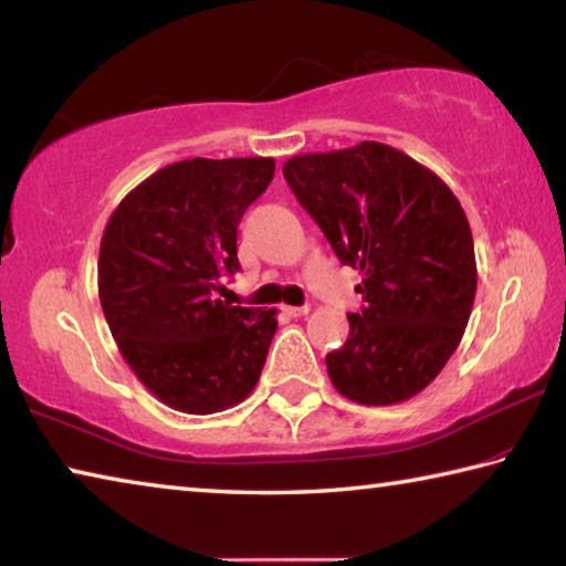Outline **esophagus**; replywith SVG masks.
Instances as JSON below:
<instances>
[{
    "label": "esophagus",
    "instance_id": "1",
    "mask_svg": "<svg viewBox=\"0 0 566 566\" xmlns=\"http://www.w3.org/2000/svg\"><path fill=\"white\" fill-rule=\"evenodd\" d=\"M282 312L290 314V316H306V314L312 312V306L310 304H304V306H284Z\"/></svg>",
    "mask_w": 566,
    "mask_h": 566
}]
</instances>
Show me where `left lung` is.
I'll list each match as a JSON object with an SVG mask.
<instances>
[{"mask_svg": "<svg viewBox=\"0 0 566 566\" xmlns=\"http://www.w3.org/2000/svg\"><path fill=\"white\" fill-rule=\"evenodd\" d=\"M284 178L342 264L361 272L364 310L326 356L334 388L361 406L418 396L455 354L478 290L470 222L433 170L364 140L284 163Z\"/></svg>", "mask_w": 566, "mask_h": 566, "instance_id": "8db88e82", "label": "left lung"}]
</instances>
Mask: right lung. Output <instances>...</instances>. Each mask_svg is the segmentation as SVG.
<instances>
[{
    "label": "right lung",
    "instance_id": "obj_1",
    "mask_svg": "<svg viewBox=\"0 0 566 566\" xmlns=\"http://www.w3.org/2000/svg\"><path fill=\"white\" fill-rule=\"evenodd\" d=\"M274 178V158H192L136 185L111 212L98 300L130 371L180 413L242 403L260 381L276 310L214 300L240 270L238 224Z\"/></svg>",
    "mask_w": 566,
    "mask_h": 566
}]
</instances>
